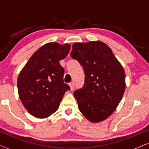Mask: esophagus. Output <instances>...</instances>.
<instances>
[{
    "label": "esophagus",
    "instance_id": "obj_1",
    "mask_svg": "<svg viewBox=\"0 0 149 149\" xmlns=\"http://www.w3.org/2000/svg\"><path fill=\"white\" fill-rule=\"evenodd\" d=\"M69 85H70V90L72 91L73 89H74V83H73V82H71V83H69Z\"/></svg>",
    "mask_w": 149,
    "mask_h": 149
}]
</instances>
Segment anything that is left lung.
Masks as SVG:
<instances>
[{
    "mask_svg": "<svg viewBox=\"0 0 149 149\" xmlns=\"http://www.w3.org/2000/svg\"><path fill=\"white\" fill-rule=\"evenodd\" d=\"M72 58L83 66L85 82L74 92L81 113L91 122L109 117L119 105L125 89L123 68L107 45L101 41L76 42Z\"/></svg>",
    "mask_w": 149,
    "mask_h": 149,
    "instance_id": "left-lung-1",
    "label": "left lung"
}]
</instances>
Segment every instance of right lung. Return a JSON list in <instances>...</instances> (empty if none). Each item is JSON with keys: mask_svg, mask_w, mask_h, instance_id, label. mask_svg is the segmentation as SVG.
<instances>
[{"mask_svg": "<svg viewBox=\"0 0 149 149\" xmlns=\"http://www.w3.org/2000/svg\"><path fill=\"white\" fill-rule=\"evenodd\" d=\"M70 49L69 44L47 43L30 57L20 72L17 81L19 98L34 117L45 118L54 113L70 89L64 83V68L60 64Z\"/></svg>", "mask_w": 149, "mask_h": 149, "instance_id": "add662e5", "label": "right lung"}]
</instances>
